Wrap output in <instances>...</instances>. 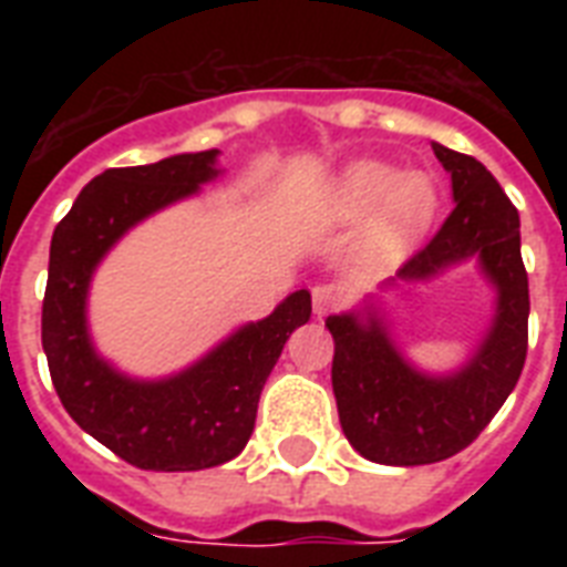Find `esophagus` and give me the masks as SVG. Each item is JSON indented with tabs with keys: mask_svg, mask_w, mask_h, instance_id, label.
Here are the masks:
<instances>
[{
	"mask_svg": "<svg viewBox=\"0 0 567 567\" xmlns=\"http://www.w3.org/2000/svg\"><path fill=\"white\" fill-rule=\"evenodd\" d=\"M344 288H338V285H315V291H311V306L318 315H327V311L344 306Z\"/></svg>",
	"mask_w": 567,
	"mask_h": 567,
	"instance_id": "esophagus-1",
	"label": "esophagus"
}]
</instances>
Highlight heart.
I'll list each match as a JSON object with an SVG mask.
<instances>
[{"label": "heart", "mask_w": 567, "mask_h": 567, "mask_svg": "<svg viewBox=\"0 0 567 567\" xmlns=\"http://www.w3.org/2000/svg\"><path fill=\"white\" fill-rule=\"evenodd\" d=\"M329 208L338 220H368V247L396 252L430 229L439 212V185L430 173L405 171L394 164L362 158L338 173L329 190Z\"/></svg>", "instance_id": "obj_1"}]
</instances>
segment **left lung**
<instances>
[{"label": "left lung", "instance_id": "1", "mask_svg": "<svg viewBox=\"0 0 567 567\" xmlns=\"http://www.w3.org/2000/svg\"><path fill=\"white\" fill-rule=\"evenodd\" d=\"M432 153L450 173L456 208L379 293L327 318L336 341L332 391L341 430L379 465H432L456 456L506 403L527 359L529 285L520 261L518 208L476 158L441 144H432ZM465 260H476L493 285L489 327L458 369L423 372L390 336L381 293L396 284L431 281Z\"/></svg>", "mask_w": 567, "mask_h": 567}]
</instances>
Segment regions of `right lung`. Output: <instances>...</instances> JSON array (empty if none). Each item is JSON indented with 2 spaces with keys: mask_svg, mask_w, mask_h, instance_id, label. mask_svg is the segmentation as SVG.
<instances>
[{
  "mask_svg": "<svg viewBox=\"0 0 567 567\" xmlns=\"http://www.w3.org/2000/svg\"><path fill=\"white\" fill-rule=\"evenodd\" d=\"M217 158L220 150H205L105 171L75 196L49 247L43 353L52 385L87 435L144 471H203L238 456L285 341L311 318V293L300 288L267 318L158 379L128 377L93 347L87 297L102 258L137 223L217 179Z\"/></svg>",
  "mask_w": 567,
  "mask_h": 567,
  "instance_id": "obj_1",
  "label": "right lung"
}]
</instances>
